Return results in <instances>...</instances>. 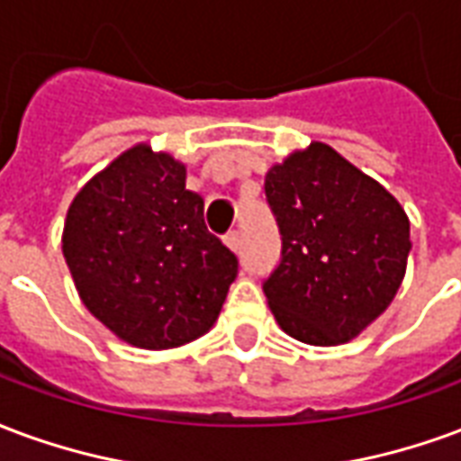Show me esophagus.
I'll list each match as a JSON object with an SVG mask.
<instances>
[{
  "label": "esophagus",
  "mask_w": 461,
  "mask_h": 461,
  "mask_svg": "<svg viewBox=\"0 0 461 461\" xmlns=\"http://www.w3.org/2000/svg\"><path fill=\"white\" fill-rule=\"evenodd\" d=\"M223 240H226L228 248H230V250H235V253L240 250V233H238V230H230V233H226V238H223Z\"/></svg>",
  "instance_id": "34e87169"
}]
</instances>
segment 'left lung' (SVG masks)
Listing matches in <instances>:
<instances>
[{
	"instance_id": "1",
	"label": "left lung",
	"mask_w": 461,
	"mask_h": 461,
	"mask_svg": "<svg viewBox=\"0 0 461 461\" xmlns=\"http://www.w3.org/2000/svg\"><path fill=\"white\" fill-rule=\"evenodd\" d=\"M265 201L282 238L280 263L263 282L277 324L312 346L361 334L405 275L410 221L401 203L321 142L267 171Z\"/></svg>"
}]
</instances>
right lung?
Instances as JSON below:
<instances>
[{"instance_id": "obj_1", "label": "right lung", "mask_w": 461, "mask_h": 461, "mask_svg": "<svg viewBox=\"0 0 461 461\" xmlns=\"http://www.w3.org/2000/svg\"><path fill=\"white\" fill-rule=\"evenodd\" d=\"M63 258L80 300L140 348L206 334L238 277V258L208 233L184 164L137 144L73 198Z\"/></svg>"}]
</instances>
